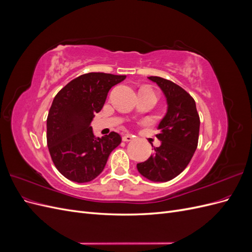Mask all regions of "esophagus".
<instances>
[{"label": "esophagus", "instance_id": "obj_1", "mask_svg": "<svg viewBox=\"0 0 252 252\" xmlns=\"http://www.w3.org/2000/svg\"><path fill=\"white\" fill-rule=\"evenodd\" d=\"M132 139H133V135L129 134V133L124 134L123 138H122V140H123L124 142H130V141H132Z\"/></svg>", "mask_w": 252, "mask_h": 252}]
</instances>
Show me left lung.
Wrapping results in <instances>:
<instances>
[{
  "label": "left lung",
  "mask_w": 252,
  "mask_h": 252,
  "mask_svg": "<svg viewBox=\"0 0 252 252\" xmlns=\"http://www.w3.org/2000/svg\"><path fill=\"white\" fill-rule=\"evenodd\" d=\"M148 79L162 89L167 112L158 126L157 138L161 145L148 159L136 164V168L152 182H167L178 177L191 159L199 141L200 117L193 97L187 91L169 80Z\"/></svg>",
  "instance_id": "8db88e82"
}]
</instances>
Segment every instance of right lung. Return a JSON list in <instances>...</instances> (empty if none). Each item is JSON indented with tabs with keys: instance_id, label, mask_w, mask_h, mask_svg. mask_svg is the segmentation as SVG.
Returning <instances> with one entry per match:
<instances>
[{
	"instance_id": "add662e5",
	"label": "right lung",
	"mask_w": 252,
	"mask_h": 252,
	"mask_svg": "<svg viewBox=\"0 0 252 252\" xmlns=\"http://www.w3.org/2000/svg\"><path fill=\"white\" fill-rule=\"evenodd\" d=\"M126 75L89 72L70 81L53 98L47 117V146L57 169L77 183L93 181L107 163L121 135L95 138L90 126L101 111L108 91Z\"/></svg>"
}]
</instances>
